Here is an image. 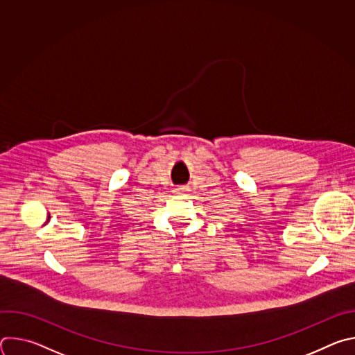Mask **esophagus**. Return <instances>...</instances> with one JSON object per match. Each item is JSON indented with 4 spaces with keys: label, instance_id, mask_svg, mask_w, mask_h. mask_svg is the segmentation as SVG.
<instances>
[{
    "label": "esophagus",
    "instance_id": "obj_1",
    "mask_svg": "<svg viewBox=\"0 0 355 355\" xmlns=\"http://www.w3.org/2000/svg\"><path fill=\"white\" fill-rule=\"evenodd\" d=\"M188 188L187 187H177V188H174V195H185V193H188Z\"/></svg>",
    "mask_w": 355,
    "mask_h": 355
}]
</instances>
